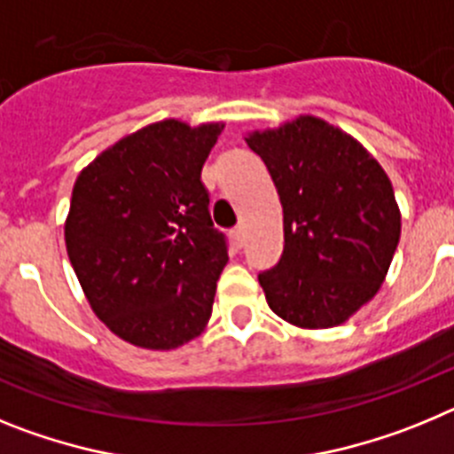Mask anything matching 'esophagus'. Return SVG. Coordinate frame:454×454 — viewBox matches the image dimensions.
<instances>
[{"label":"esophagus","instance_id":"1","mask_svg":"<svg viewBox=\"0 0 454 454\" xmlns=\"http://www.w3.org/2000/svg\"><path fill=\"white\" fill-rule=\"evenodd\" d=\"M231 239H234L236 247L246 246V227H243V224H236L234 230H231Z\"/></svg>","mask_w":454,"mask_h":454}]
</instances>
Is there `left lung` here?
Wrapping results in <instances>:
<instances>
[{"label": "left lung", "mask_w": 454, "mask_h": 454, "mask_svg": "<svg viewBox=\"0 0 454 454\" xmlns=\"http://www.w3.org/2000/svg\"><path fill=\"white\" fill-rule=\"evenodd\" d=\"M247 140L284 208V252L259 272L286 323H346L382 286L400 240V211L382 166L346 131L302 115Z\"/></svg>", "instance_id": "1"}]
</instances>
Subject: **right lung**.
<instances>
[{
  "instance_id": "1",
  "label": "right lung",
  "mask_w": 454,
  "mask_h": 454,
  "mask_svg": "<svg viewBox=\"0 0 454 454\" xmlns=\"http://www.w3.org/2000/svg\"><path fill=\"white\" fill-rule=\"evenodd\" d=\"M223 124L163 120L118 140L72 188L66 247L98 318L120 339L172 350L202 334L227 236L202 166Z\"/></svg>"
}]
</instances>
